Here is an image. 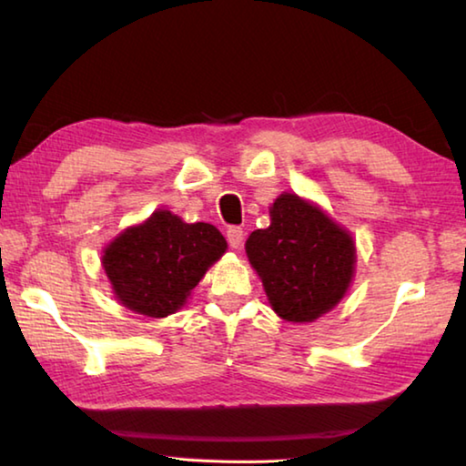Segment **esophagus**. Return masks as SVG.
Segmentation results:
<instances>
[{
    "mask_svg": "<svg viewBox=\"0 0 466 466\" xmlns=\"http://www.w3.org/2000/svg\"><path fill=\"white\" fill-rule=\"evenodd\" d=\"M226 238H228V242H230V247H232V248H240V247H242V238H244L242 228H238V226L228 228Z\"/></svg>",
    "mask_w": 466,
    "mask_h": 466,
    "instance_id": "34e87169",
    "label": "esophagus"
}]
</instances>
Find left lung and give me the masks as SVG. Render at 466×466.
I'll return each instance as SVG.
<instances>
[{
    "label": "left lung",
    "instance_id": "left-lung-1",
    "mask_svg": "<svg viewBox=\"0 0 466 466\" xmlns=\"http://www.w3.org/2000/svg\"><path fill=\"white\" fill-rule=\"evenodd\" d=\"M269 218V228L255 230L244 244L248 263L279 319L314 322L350 289L356 242L327 211L296 193H281Z\"/></svg>",
    "mask_w": 466,
    "mask_h": 466
}]
</instances>
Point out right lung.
Listing matches in <instances>:
<instances>
[{"instance_id":"1","label":"right lung","mask_w":466,"mask_h":466,"mask_svg":"<svg viewBox=\"0 0 466 466\" xmlns=\"http://www.w3.org/2000/svg\"><path fill=\"white\" fill-rule=\"evenodd\" d=\"M228 248L216 226L187 224L168 209L129 226L102 250V269L125 309L167 319L187 304L193 288Z\"/></svg>"}]
</instances>
